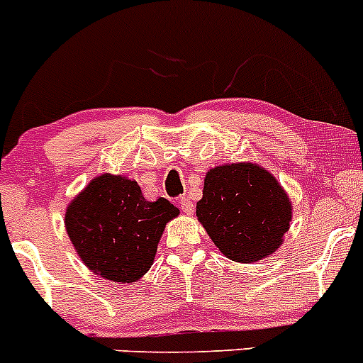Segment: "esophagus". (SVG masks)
Returning a JSON list of instances; mask_svg holds the SVG:
<instances>
[{"label":"esophagus","instance_id":"esophagus-1","mask_svg":"<svg viewBox=\"0 0 363 363\" xmlns=\"http://www.w3.org/2000/svg\"><path fill=\"white\" fill-rule=\"evenodd\" d=\"M179 208H181L182 213H186V215H193V211H195V206H193V202L189 201L188 197L179 199Z\"/></svg>","mask_w":363,"mask_h":363}]
</instances>
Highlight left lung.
Wrapping results in <instances>:
<instances>
[{
    "instance_id": "1",
    "label": "left lung",
    "mask_w": 363,
    "mask_h": 363,
    "mask_svg": "<svg viewBox=\"0 0 363 363\" xmlns=\"http://www.w3.org/2000/svg\"><path fill=\"white\" fill-rule=\"evenodd\" d=\"M292 209L289 193L258 162H225L206 174L197 218L225 258L256 263L283 245Z\"/></svg>"
}]
</instances>
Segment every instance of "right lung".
<instances>
[{"mask_svg": "<svg viewBox=\"0 0 363 363\" xmlns=\"http://www.w3.org/2000/svg\"><path fill=\"white\" fill-rule=\"evenodd\" d=\"M179 209L147 201L134 179L100 174L71 199L66 233L84 265L113 283H135L150 270L166 223Z\"/></svg>", "mask_w": 363, "mask_h": 363, "instance_id": "right-lung-1", "label": "right lung"}]
</instances>
